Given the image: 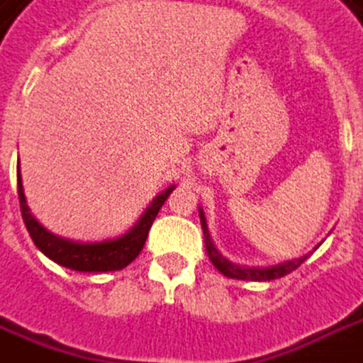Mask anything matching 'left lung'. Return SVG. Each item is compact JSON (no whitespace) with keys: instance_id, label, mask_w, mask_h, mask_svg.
<instances>
[{"instance_id":"8db88e82","label":"left lung","mask_w":363,"mask_h":363,"mask_svg":"<svg viewBox=\"0 0 363 363\" xmlns=\"http://www.w3.org/2000/svg\"><path fill=\"white\" fill-rule=\"evenodd\" d=\"M199 220H201V230H203V238H206V252L210 255L211 264L220 269L221 274L225 278H235V279H252V281H267V279H276V278H284L288 276L289 272L298 269V267L310 257V254H306L300 259L296 262H288V264H279V266H272V267H240L228 262L223 255L213 247L211 244L210 232H208V223H206V218H203V211L199 210Z\"/></svg>"}]
</instances>
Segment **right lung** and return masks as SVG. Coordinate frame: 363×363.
<instances>
[{
	"label": "right lung",
	"instance_id": "obj_1",
	"mask_svg": "<svg viewBox=\"0 0 363 363\" xmlns=\"http://www.w3.org/2000/svg\"><path fill=\"white\" fill-rule=\"evenodd\" d=\"M172 191H174V187H167L164 194H160L153 199V203L143 213L142 220L138 221L135 228H131L123 238L99 242V244H77V242H69V240L53 235L38 223V220L29 213L26 196H23V186H21V176L17 174V196H19L21 218H23V223L28 228L33 244L55 264L75 269V272H116V269H121L131 264L142 252L153 220Z\"/></svg>",
	"mask_w": 363,
	"mask_h": 363
}]
</instances>
